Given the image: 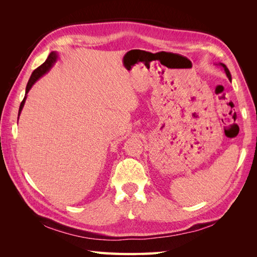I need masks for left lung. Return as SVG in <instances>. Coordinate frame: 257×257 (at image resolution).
Listing matches in <instances>:
<instances>
[{
  "label": "left lung",
  "mask_w": 257,
  "mask_h": 257,
  "mask_svg": "<svg viewBox=\"0 0 257 257\" xmlns=\"http://www.w3.org/2000/svg\"><path fill=\"white\" fill-rule=\"evenodd\" d=\"M219 65L223 67V69H224V72H225V74H226V76L228 77V79L230 80V79H231V75H230V73H229V71H228V68L226 67V65H225V64H223V63H220Z\"/></svg>",
  "instance_id": "left-lung-1"
}]
</instances>
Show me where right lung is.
I'll list each match as a JSON object with an SVG mask.
<instances>
[{"mask_svg":"<svg viewBox=\"0 0 257 257\" xmlns=\"http://www.w3.org/2000/svg\"><path fill=\"white\" fill-rule=\"evenodd\" d=\"M57 59H58V53L52 51V52L49 54V56H48L47 60H46L40 67H37V68L35 69V71L32 73V75H31L30 79H29V81H28V84H27V88H26V95H25V98H23V100H22L21 104H20V107H19L18 119H19V115H20V113H21V111H22V108H23V106H25L26 99H27V94L29 93V91L31 90V88L33 87V84H34L38 79L41 78V77H43L46 73L49 72V69L53 66L54 63H56Z\"/></svg>","mask_w":257,"mask_h":257,"instance_id":"add662e5","label":"right lung"}]
</instances>
